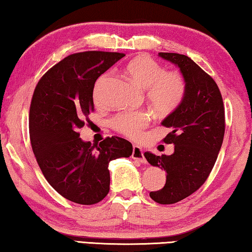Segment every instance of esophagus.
Here are the masks:
<instances>
[{"mask_svg": "<svg viewBox=\"0 0 252 252\" xmlns=\"http://www.w3.org/2000/svg\"><path fill=\"white\" fill-rule=\"evenodd\" d=\"M132 158H133L134 160H139L141 163H147V160L143 155V150L139 146H133V150H132Z\"/></svg>", "mask_w": 252, "mask_h": 252, "instance_id": "esophagus-1", "label": "esophagus"}]
</instances>
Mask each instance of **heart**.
Instances as JSON below:
<instances>
[{"label":"heart","mask_w":252,"mask_h":252,"mask_svg":"<svg viewBox=\"0 0 252 252\" xmlns=\"http://www.w3.org/2000/svg\"><path fill=\"white\" fill-rule=\"evenodd\" d=\"M130 78L147 89V97L153 109L162 114L173 112L185 100L187 82L185 76L178 71H165L160 63L147 55H138L126 65ZM109 74H102L93 88V99L100 102L102 91ZM151 121L147 111H127L117 114L111 126L119 133L130 139L138 140Z\"/></svg>","instance_id":"heart-1"}]
</instances>
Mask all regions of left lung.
<instances>
[{"label": "left lung", "mask_w": 252, "mask_h": 252, "mask_svg": "<svg viewBox=\"0 0 252 252\" xmlns=\"http://www.w3.org/2000/svg\"><path fill=\"white\" fill-rule=\"evenodd\" d=\"M159 57L174 63L187 82L185 100L162 121L170 132L164 143H173L171 156L146 152L149 163L167 172L164 187L150 192L160 204L181 201L195 192L210 174L222 146L224 106L218 85L187 55L160 52Z\"/></svg>", "instance_id": "obj_1"}]
</instances>
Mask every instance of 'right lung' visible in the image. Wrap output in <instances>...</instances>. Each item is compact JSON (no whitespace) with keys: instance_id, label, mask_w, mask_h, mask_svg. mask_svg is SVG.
I'll list each match as a JSON object with an SVG mask.
<instances>
[{"instance_id":"1","label":"right lung","mask_w":252,"mask_h":252,"mask_svg":"<svg viewBox=\"0 0 252 252\" xmlns=\"http://www.w3.org/2000/svg\"><path fill=\"white\" fill-rule=\"evenodd\" d=\"M123 57L103 51L71 54L34 90L29 117L33 153L46 181L72 202L90 206L103 200L110 190V161L132 155L126 139L114 135L92 146L79 132L94 111L96 79Z\"/></svg>"}]
</instances>
